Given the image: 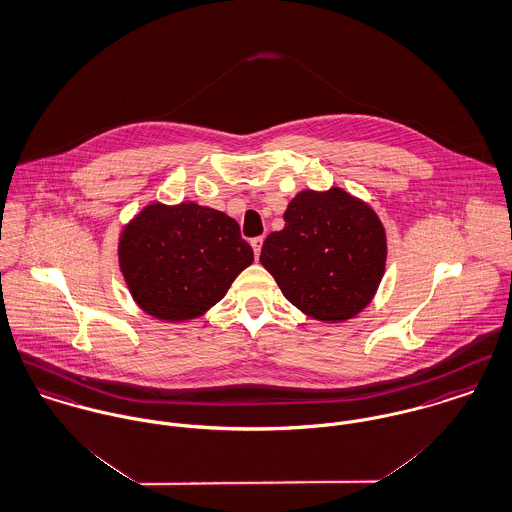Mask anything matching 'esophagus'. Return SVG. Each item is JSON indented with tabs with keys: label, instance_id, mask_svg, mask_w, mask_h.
<instances>
[{
	"label": "esophagus",
	"instance_id": "1",
	"mask_svg": "<svg viewBox=\"0 0 512 512\" xmlns=\"http://www.w3.org/2000/svg\"><path fill=\"white\" fill-rule=\"evenodd\" d=\"M250 244H252V248H254V256L258 258V256H260V250H262V244H264V238H262V236H256V238L250 240Z\"/></svg>",
	"mask_w": 512,
	"mask_h": 512
}]
</instances>
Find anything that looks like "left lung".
I'll return each mask as SVG.
<instances>
[{"instance_id": "obj_1", "label": "left lung", "mask_w": 512, "mask_h": 512, "mask_svg": "<svg viewBox=\"0 0 512 512\" xmlns=\"http://www.w3.org/2000/svg\"><path fill=\"white\" fill-rule=\"evenodd\" d=\"M285 227L268 234L260 262L305 315L342 323L364 311L387 260L385 229L372 207L340 187L297 193Z\"/></svg>"}]
</instances>
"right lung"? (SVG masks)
Segmentation results:
<instances>
[{
    "mask_svg": "<svg viewBox=\"0 0 512 512\" xmlns=\"http://www.w3.org/2000/svg\"><path fill=\"white\" fill-rule=\"evenodd\" d=\"M252 262L238 223L193 201L150 203L119 236V268L133 299L170 323L201 317Z\"/></svg>",
    "mask_w": 512,
    "mask_h": 512,
    "instance_id": "1",
    "label": "right lung"
}]
</instances>
